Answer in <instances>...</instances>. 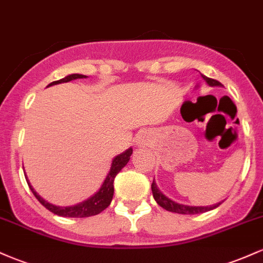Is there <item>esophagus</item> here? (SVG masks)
<instances>
[{
  "label": "esophagus",
  "instance_id": "1",
  "mask_svg": "<svg viewBox=\"0 0 263 263\" xmlns=\"http://www.w3.org/2000/svg\"><path fill=\"white\" fill-rule=\"evenodd\" d=\"M149 142H151V140H149L148 134H141L140 136H138V138H137V144H138V146H142V147L148 146Z\"/></svg>",
  "mask_w": 263,
  "mask_h": 263
}]
</instances>
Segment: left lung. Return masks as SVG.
I'll list each match as a JSON object with an SVG mask.
<instances>
[{
    "instance_id": "8db88e82",
    "label": "left lung",
    "mask_w": 263,
    "mask_h": 263,
    "mask_svg": "<svg viewBox=\"0 0 263 263\" xmlns=\"http://www.w3.org/2000/svg\"><path fill=\"white\" fill-rule=\"evenodd\" d=\"M201 77H203V79L206 81L208 85L222 86L221 83L218 80L211 79V78L205 77V75H203V74H201ZM152 193H153V198H155V200L157 201V204H158L159 206H162L163 209H165L168 211H172V213H178V214H190V215H194V214H200V213H205V211L215 209V208H218L219 205L221 204V203H218V204L210 205V206H189V205L178 204V203H176V201L171 200L170 198L165 197L161 190L157 188V184L155 180H153V183H152Z\"/></svg>"
}]
</instances>
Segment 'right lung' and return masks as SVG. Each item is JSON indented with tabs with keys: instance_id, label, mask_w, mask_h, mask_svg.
<instances>
[{
	"instance_id": "1",
	"label": "right lung",
	"mask_w": 263,
	"mask_h": 263,
	"mask_svg": "<svg viewBox=\"0 0 263 263\" xmlns=\"http://www.w3.org/2000/svg\"><path fill=\"white\" fill-rule=\"evenodd\" d=\"M84 78H87L85 75L81 74H71L68 75V77L63 78V79L53 81L48 86L57 85V84L60 83H68V81L75 80V79H84ZM132 155V148H128L127 151L121 153V155L116 156L114 158L112 163H111V168L108 174L105 178L104 183H102L101 188L99 189V192H96L92 197H90L87 200L83 201V203H79L77 205H73V206H57V205H53L48 201H45L41 195L37 194L34 189L32 188L31 183L28 182V178H26L27 183H28L29 189L32 190V193L34 194V197L38 199V201L43 205L44 208H47L48 210L52 211L53 214L59 216H64V218H87V216H93L100 214L102 210H105L110 205L111 200H112L114 197V180L115 177L117 176L120 171L127 164L129 161V157ZM26 177V176H25Z\"/></svg>"
}]
</instances>
